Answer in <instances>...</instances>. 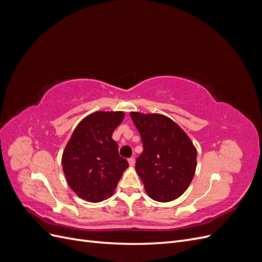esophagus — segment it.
<instances>
[{
    "label": "esophagus",
    "instance_id": "obj_1",
    "mask_svg": "<svg viewBox=\"0 0 262 262\" xmlns=\"http://www.w3.org/2000/svg\"><path fill=\"white\" fill-rule=\"evenodd\" d=\"M129 165L130 166H134V164H136V160H134V158L133 157H131V158H129Z\"/></svg>",
    "mask_w": 262,
    "mask_h": 262
}]
</instances>
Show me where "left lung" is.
<instances>
[{"label": "left lung", "mask_w": 262, "mask_h": 262, "mask_svg": "<svg viewBox=\"0 0 262 262\" xmlns=\"http://www.w3.org/2000/svg\"><path fill=\"white\" fill-rule=\"evenodd\" d=\"M143 152L136 170L146 193L158 202H169L184 193L196 167V149L180 126L160 114L132 112Z\"/></svg>", "instance_id": "1"}]
</instances>
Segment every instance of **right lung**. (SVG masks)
Listing matches in <instances>:
<instances>
[{"mask_svg": "<svg viewBox=\"0 0 262 262\" xmlns=\"http://www.w3.org/2000/svg\"><path fill=\"white\" fill-rule=\"evenodd\" d=\"M123 118L122 112L91 114L77 124L63 150V172L70 188L83 200H106L129 167L112 138Z\"/></svg>", "mask_w": 262, "mask_h": 262, "instance_id": "obj_1", "label": "right lung"}]
</instances>
